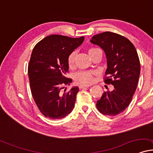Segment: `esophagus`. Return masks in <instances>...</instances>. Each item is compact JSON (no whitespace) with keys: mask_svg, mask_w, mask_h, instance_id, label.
Wrapping results in <instances>:
<instances>
[{"mask_svg":"<svg viewBox=\"0 0 153 153\" xmlns=\"http://www.w3.org/2000/svg\"><path fill=\"white\" fill-rule=\"evenodd\" d=\"M90 86H86V85H79V88H88Z\"/></svg>","mask_w":153,"mask_h":153,"instance_id":"1","label":"esophagus"}]
</instances>
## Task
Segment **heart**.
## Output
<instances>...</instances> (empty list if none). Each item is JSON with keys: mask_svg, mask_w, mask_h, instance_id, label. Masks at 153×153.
<instances>
[{"mask_svg": "<svg viewBox=\"0 0 153 153\" xmlns=\"http://www.w3.org/2000/svg\"><path fill=\"white\" fill-rule=\"evenodd\" d=\"M98 50L97 48H90L88 49V53L89 56H92L96 51ZM76 61V52H72L69 54L67 57V65L69 68L73 69L75 66ZM74 80L76 84H82V85H89L92 84L94 80V73L89 71H81L76 73L74 76Z\"/></svg>", "mask_w": 153, "mask_h": 153, "instance_id": "1", "label": "heart"}]
</instances>
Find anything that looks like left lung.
Masks as SVG:
<instances>
[{
  "mask_svg": "<svg viewBox=\"0 0 153 153\" xmlns=\"http://www.w3.org/2000/svg\"><path fill=\"white\" fill-rule=\"evenodd\" d=\"M91 42L104 51L108 65L104 82L114 86L98 100L97 109L105 116H117L127 108L137 88L140 72L137 51L129 39L111 32L94 35Z\"/></svg>",
  "mask_w": 153,
  "mask_h": 153,
  "instance_id": "1",
  "label": "left lung"
}]
</instances>
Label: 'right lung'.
<instances>
[{"instance_id": "1", "label": "right lung", "mask_w": 153, "mask_h": 153, "mask_svg": "<svg viewBox=\"0 0 153 153\" xmlns=\"http://www.w3.org/2000/svg\"><path fill=\"white\" fill-rule=\"evenodd\" d=\"M84 37L72 38L59 35L45 37L33 48L28 65V76L32 95L37 108L47 118L61 119L74 107L79 88L62 92L71 79L67 57L84 42Z\"/></svg>"}]
</instances>
